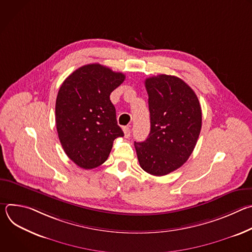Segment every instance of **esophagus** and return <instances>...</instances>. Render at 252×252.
<instances>
[{
    "label": "esophagus",
    "mask_w": 252,
    "mask_h": 252,
    "mask_svg": "<svg viewBox=\"0 0 252 252\" xmlns=\"http://www.w3.org/2000/svg\"><path fill=\"white\" fill-rule=\"evenodd\" d=\"M124 132H125V136L126 137H129L130 136V127H128V126H125L124 128Z\"/></svg>",
    "instance_id": "1"
}]
</instances>
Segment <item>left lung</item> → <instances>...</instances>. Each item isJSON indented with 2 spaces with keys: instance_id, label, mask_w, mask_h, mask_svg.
Returning a JSON list of instances; mask_svg holds the SVG:
<instances>
[{
  "instance_id": "8db88e82",
  "label": "left lung",
  "mask_w": 252,
  "mask_h": 252,
  "mask_svg": "<svg viewBox=\"0 0 252 252\" xmlns=\"http://www.w3.org/2000/svg\"><path fill=\"white\" fill-rule=\"evenodd\" d=\"M151 131L134 141L140 167L156 176L181 167L192 154L201 129V107L192 89L175 76L158 75L145 82Z\"/></svg>"
}]
</instances>
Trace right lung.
I'll list each match as a JSON object with an SVG mask.
<instances>
[{"instance_id": "right-lung-1", "label": "right lung", "mask_w": 252, "mask_h": 252, "mask_svg": "<svg viewBox=\"0 0 252 252\" xmlns=\"http://www.w3.org/2000/svg\"><path fill=\"white\" fill-rule=\"evenodd\" d=\"M99 63L83 65L62 84L56 100V126L61 145L77 165L92 169L110 156L114 140L124 136L110 95L125 81Z\"/></svg>"}]
</instances>
